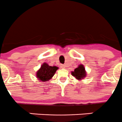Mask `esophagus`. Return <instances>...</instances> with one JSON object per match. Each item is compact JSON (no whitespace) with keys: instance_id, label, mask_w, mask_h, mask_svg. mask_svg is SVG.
<instances>
[{"instance_id":"obj_1","label":"esophagus","mask_w":122,"mask_h":122,"mask_svg":"<svg viewBox=\"0 0 122 122\" xmlns=\"http://www.w3.org/2000/svg\"><path fill=\"white\" fill-rule=\"evenodd\" d=\"M61 68H62V69L66 68V66H65V65H61Z\"/></svg>"}]
</instances>
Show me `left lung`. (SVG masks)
Listing matches in <instances>:
<instances>
[{
    "label": "left lung",
    "mask_w": 122,
    "mask_h": 122,
    "mask_svg": "<svg viewBox=\"0 0 122 122\" xmlns=\"http://www.w3.org/2000/svg\"><path fill=\"white\" fill-rule=\"evenodd\" d=\"M71 74L72 76L76 77L77 80H80L83 79L86 76V72L84 66L82 64L78 66L77 68L75 69L74 71L71 72Z\"/></svg>",
    "instance_id": "obj_1"
}]
</instances>
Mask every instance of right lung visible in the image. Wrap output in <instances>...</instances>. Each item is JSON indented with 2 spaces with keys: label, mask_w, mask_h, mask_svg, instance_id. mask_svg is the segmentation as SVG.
I'll return each mask as SVG.
<instances>
[{
  "label": "right lung",
  "mask_w": 122,
  "mask_h": 122,
  "mask_svg": "<svg viewBox=\"0 0 122 122\" xmlns=\"http://www.w3.org/2000/svg\"><path fill=\"white\" fill-rule=\"evenodd\" d=\"M58 67L56 66H50L46 62L43 63L41 68L36 72V77L41 81L45 82L50 80L55 74Z\"/></svg>",
  "instance_id": "add662e5"
}]
</instances>
